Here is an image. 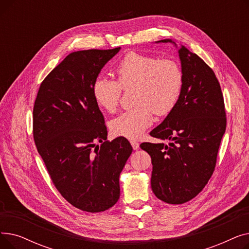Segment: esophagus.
Returning a JSON list of instances; mask_svg holds the SVG:
<instances>
[{"label": "esophagus", "instance_id": "34e87169", "mask_svg": "<svg viewBox=\"0 0 249 249\" xmlns=\"http://www.w3.org/2000/svg\"><path fill=\"white\" fill-rule=\"evenodd\" d=\"M130 143H131V145H132V147H133L134 150H137V149L139 148V143H138L137 141L131 140V141H130Z\"/></svg>", "mask_w": 249, "mask_h": 249}]
</instances>
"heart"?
Here are the masks:
<instances>
[{"label":"heart","mask_w":249,"mask_h":249,"mask_svg":"<svg viewBox=\"0 0 249 249\" xmlns=\"http://www.w3.org/2000/svg\"><path fill=\"white\" fill-rule=\"evenodd\" d=\"M117 81L98 76L91 95L98 106L108 113L116 111L121 91L134 88L136 105L109 122L113 135L128 139L138 138L153 122V112L164 116L177 105L184 85V72L172 59L129 52L115 68Z\"/></svg>","instance_id":"heart-1"}]
</instances>
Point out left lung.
<instances>
[{
    "mask_svg": "<svg viewBox=\"0 0 249 249\" xmlns=\"http://www.w3.org/2000/svg\"><path fill=\"white\" fill-rule=\"evenodd\" d=\"M171 42L163 39L156 43ZM184 85L175 108L150 132L164 143L143 142L152 162L151 189L167 204H184L207 185L226 130L224 99L212 69L196 53L178 48Z\"/></svg>",
    "mask_w": 249,
    "mask_h": 249,
    "instance_id": "obj_1",
    "label": "left lung"
}]
</instances>
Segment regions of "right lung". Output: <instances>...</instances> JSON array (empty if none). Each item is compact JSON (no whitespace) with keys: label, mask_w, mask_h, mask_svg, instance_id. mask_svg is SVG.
<instances>
[{"label":"right lung","mask_w":249,"mask_h":249,"mask_svg":"<svg viewBox=\"0 0 249 249\" xmlns=\"http://www.w3.org/2000/svg\"><path fill=\"white\" fill-rule=\"evenodd\" d=\"M120 49L71 52L44 78L33 108L34 141L52 182L69 203L89 213L119 200V177L132 153L126 138L107 140L91 95L104 65Z\"/></svg>","instance_id":"add662e5"}]
</instances>
